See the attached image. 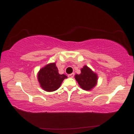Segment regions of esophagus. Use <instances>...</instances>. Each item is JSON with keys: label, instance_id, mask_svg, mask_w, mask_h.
Wrapping results in <instances>:
<instances>
[{"label": "esophagus", "instance_id": "34e87169", "mask_svg": "<svg viewBox=\"0 0 134 134\" xmlns=\"http://www.w3.org/2000/svg\"><path fill=\"white\" fill-rule=\"evenodd\" d=\"M74 76H75V74L71 73V74H70V75H68V77L72 78V77H74Z\"/></svg>", "mask_w": 134, "mask_h": 134}]
</instances>
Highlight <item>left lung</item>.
<instances>
[{
  "label": "left lung",
  "mask_w": 134,
  "mask_h": 134,
  "mask_svg": "<svg viewBox=\"0 0 134 134\" xmlns=\"http://www.w3.org/2000/svg\"><path fill=\"white\" fill-rule=\"evenodd\" d=\"M75 79L80 88L85 91H90L97 85L98 76L88 66H85L81 69L80 75H76Z\"/></svg>",
  "instance_id": "1"
}]
</instances>
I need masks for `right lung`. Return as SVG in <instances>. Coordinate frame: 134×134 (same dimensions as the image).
I'll return each mask as SVG.
<instances>
[{
  "label": "right lung",
  "mask_w": 134,
  "mask_h": 134,
  "mask_svg": "<svg viewBox=\"0 0 134 134\" xmlns=\"http://www.w3.org/2000/svg\"><path fill=\"white\" fill-rule=\"evenodd\" d=\"M67 77L65 75H59L58 68L55 63H50L40 70L37 79L40 86L47 92L56 91Z\"/></svg>",
  "instance_id": "right-lung-1"
}]
</instances>
